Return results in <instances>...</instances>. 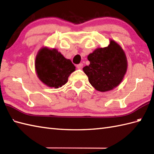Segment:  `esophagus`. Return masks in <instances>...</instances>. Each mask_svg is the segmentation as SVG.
<instances>
[{"mask_svg":"<svg viewBox=\"0 0 154 154\" xmlns=\"http://www.w3.org/2000/svg\"><path fill=\"white\" fill-rule=\"evenodd\" d=\"M83 66V63H79V64L77 65V67L78 69H82Z\"/></svg>","mask_w":154,"mask_h":154,"instance_id":"1","label":"esophagus"}]
</instances>
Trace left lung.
I'll list each match as a JSON object with an SVG mask.
<instances>
[{
  "label": "left lung",
  "instance_id": "1",
  "mask_svg": "<svg viewBox=\"0 0 154 154\" xmlns=\"http://www.w3.org/2000/svg\"><path fill=\"white\" fill-rule=\"evenodd\" d=\"M89 66L83 68L94 89L106 92L112 90L122 82L128 67L125 52L114 40L105 48H99L87 57Z\"/></svg>",
  "mask_w": 154,
  "mask_h": 154
}]
</instances>
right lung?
I'll return each instance as SVG.
<instances>
[{
	"label": "right lung",
	"instance_id": "obj_1",
	"mask_svg": "<svg viewBox=\"0 0 154 154\" xmlns=\"http://www.w3.org/2000/svg\"><path fill=\"white\" fill-rule=\"evenodd\" d=\"M35 70L39 79L45 85L58 89L67 82L75 67L56 49L44 47L35 57Z\"/></svg>",
	"mask_w": 154,
	"mask_h": 154
}]
</instances>
